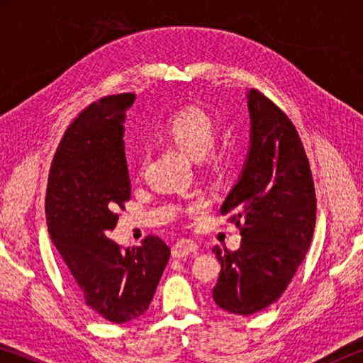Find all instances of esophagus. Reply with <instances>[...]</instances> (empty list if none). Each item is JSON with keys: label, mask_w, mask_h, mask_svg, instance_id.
Returning <instances> with one entry per match:
<instances>
[{"label": "esophagus", "mask_w": 363, "mask_h": 363, "mask_svg": "<svg viewBox=\"0 0 363 363\" xmlns=\"http://www.w3.org/2000/svg\"><path fill=\"white\" fill-rule=\"evenodd\" d=\"M196 250H199V245H196L195 242H192V240H179V242L173 245L171 255H173V257L181 259V257L195 255Z\"/></svg>", "instance_id": "obj_1"}]
</instances>
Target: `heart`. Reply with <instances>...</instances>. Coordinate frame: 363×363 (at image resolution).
<instances>
[{"label": "heart", "instance_id": "obj_1", "mask_svg": "<svg viewBox=\"0 0 363 363\" xmlns=\"http://www.w3.org/2000/svg\"><path fill=\"white\" fill-rule=\"evenodd\" d=\"M160 134L181 147L192 158L203 157L210 164L223 163L224 153L209 152L218 140L219 125L205 110L196 107L181 110L169 116L160 130Z\"/></svg>", "mask_w": 363, "mask_h": 363}]
</instances>
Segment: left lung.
Instances as JSON below:
<instances>
[{"label":"left lung","mask_w":363,"mask_h":363,"mask_svg":"<svg viewBox=\"0 0 363 363\" xmlns=\"http://www.w3.org/2000/svg\"><path fill=\"white\" fill-rule=\"evenodd\" d=\"M250 149L220 214L240 229L237 251L213 248L220 262L213 299L250 315L275 303L304 261L315 227L309 160L291 120L259 91L247 93ZM242 224H240V220Z\"/></svg>","instance_id":"8db88e82"}]
</instances>
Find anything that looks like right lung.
Wrapping results in <instances>:
<instances>
[{
    "label": "right lung",
    "mask_w": 363,
    "mask_h": 363,
    "mask_svg": "<svg viewBox=\"0 0 363 363\" xmlns=\"http://www.w3.org/2000/svg\"><path fill=\"white\" fill-rule=\"evenodd\" d=\"M134 99L102 97L73 120L54 155L45 203L49 235L78 296L113 323L149 309L169 259L168 245L158 237L126 250L107 237L118 208L131 199L123 123Z\"/></svg>",
    "instance_id": "1"
}]
</instances>
